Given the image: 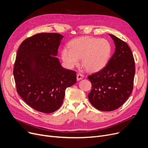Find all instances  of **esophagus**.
I'll use <instances>...</instances> for the list:
<instances>
[{"mask_svg": "<svg viewBox=\"0 0 148 148\" xmlns=\"http://www.w3.org/2000/svg\"><path fill=\"white\" fill-rule=\"evenodd\" d=\"M77 80L79 81L81 79H82L84 78V75L81 73H78L77 74Z\"/></svg>", "mask_w": 148, "mask_h": 148, "instance_id": "1", "label": "esophagus"}]
</instances>
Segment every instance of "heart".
<instances>
[{
	"mask_svg": "<svg viewBox=\"0 0 148 148\" xmlns=\"http://www.w3.org/2000/svg\"><path fill=\"white\" fill-rule=\"evenodd\" d=\"M68 47L63 48L61 52L66 67L73 68L81 58L82 66L91 72L99 71L106 66L111 53V45L107 39L90 36L72 40Z\"/></svg>",
	"mask_w": 148,
	"mask_h": 148,
	"instance_id": "b5f03b06",
	"label": "heart"
}]
</instances>
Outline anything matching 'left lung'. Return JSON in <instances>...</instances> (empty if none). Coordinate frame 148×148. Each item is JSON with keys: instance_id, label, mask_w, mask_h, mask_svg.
Masks as SVG:
<instances>
[{"instance_id": "obj_1", "label": "left lung", "mask_w": 148, "mask_h": 148, "mask_svg": "<svg viewBox=\"0 0 148 148\" xmlns=\"http://www.w3.org/2000/svg\"><path fill=\"white\" fill-rule=\"evenodd\" d=\"M115 52L100 71L88 76L92 84L88 95L91 104L103 111H113L122 105L133 89L135 62L127 43L112 34Z\"/></svg>"}]
</instances>
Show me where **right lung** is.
<instances>
[{"label": "right lung", "mask_w": 148, "mask_h": 148, "mask_svg": "<svg viewBox=\"0 0 148 148\" xmlns=\"http://www.w3.org/2000/svg\"><path fill=\"white\" fill-rule=\"evenodd\" d=\"M64 37L58 33H40L25 40L13 70L17 91L37 111L51 113L63 102L65 90L76 82V72L63 68L56 57Z\"/></svg>", "instance_id": "add662e5"}]
</instances>
